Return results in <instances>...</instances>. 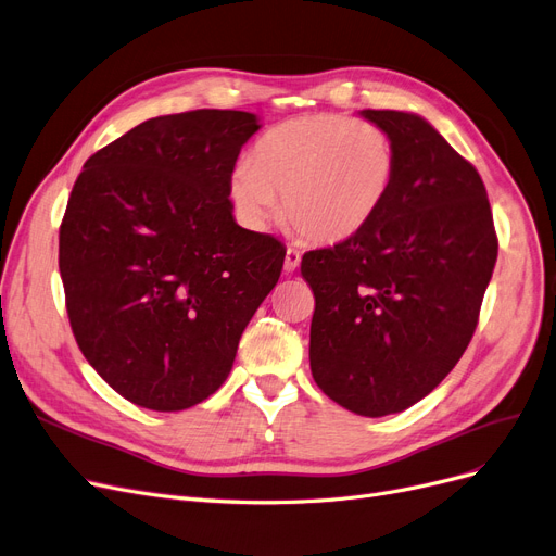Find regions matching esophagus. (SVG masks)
Masks as SVG:
<instances>
[{
    "instance_id": "34e87169",
    "label": "esophagus",
    "mask_w": 556,
    "mask_h": 556,
    "mask_svg": "<svg viewBox=\"0 0 556 556\" xmlns=\"http://www.w3.org/2000/svg\"><path fill=\"white\" fill-rule=\"evenodd\" d=\"M300 261H302V254L295 248H288L286 250V258H283V270L286 273H295L300 268Z\"/></svg>"
}]
</instances>
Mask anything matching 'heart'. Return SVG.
Masks as SVG:
<instances>
[{"label": "heart", "instance_id": "1", "mask_svg": "<svg viewBox=\"0 0 556 556\" xmlns=\"http://www.w3.org/2000/svg\"><path fill=\"white\" fill-rule=\"evenodd\" d=\"M397 179L391 134L368 119L318 113L265 131L229 177L240 223L263 229L277 215L313 243H341L364 231Z\"/></svg>", "mask_w": 556, "mask_h": 556}]
</instances>
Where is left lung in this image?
<instances>
[{
	"instance_id": "8db88e82",
	"label": "left lung",
	"mask_w": 556,
	"mask_h": 556,
	"mask_svg": "<svg viewBox=\"0 0 556 556\" xmlns=\"http://www.w3.org/2000/svg\"><path fill=\"white\" fill-rule=\"evenodd\" d=\"M361 115L395 142V186L364 231L306 252L302 277L316 298L313 379L348 412L379 418L429 395L466 352L497 236L475 165L425 117Z\"/></svg>"
}]
</instances>
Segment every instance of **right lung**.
I'll use <instances>...</instances> for the list:
<instances>
[{
  "label": "right lung",
  "instance_id": "obj_1",
  "mask_svg": "<svg viewBox=\"0 0 556 556\" xmlns=\"http://www.w3.org/2000/svg\"><path fill=\"white\" fill-rule=\"evenodd\" d=\"M245 111L152 117L94 152L59 231L65 308L88 364L125 400L184 412L225 383L286 248L238 227L229 177Z\"/></svg>",
  "mask_w": 556,
  "mask_h": 556
}]
</instances>
